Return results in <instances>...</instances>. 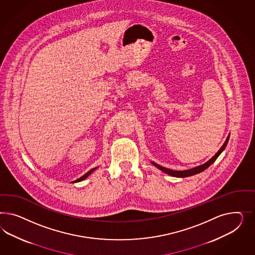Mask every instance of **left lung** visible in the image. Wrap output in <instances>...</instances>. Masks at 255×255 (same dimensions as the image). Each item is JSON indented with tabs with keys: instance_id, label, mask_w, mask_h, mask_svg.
<instances>
[{
	"instance_id": "obj_1",
	"label": "left lung",
	"mask_w": 255,
	"mask_h": 255,
	"mask_svg": "<svg viewBox=\"0 0 255 255\" xmlns=\"http://www.w3.org/2000/svg\"><path fill=\"white\" fill-rule=\"evenodd\" d=\"M228 140H229V135L227 136V138L225 140L224 145L218 150V152H217L216 154L214 155L209 161H208L206 163H204V164H202V165H199V166H196V167H194V168H192V169L184 170V171H175V170L168 169V168L162 167L161 165H159V164H157V163H155V162H151V163L154 164L155 166L158 167L159 169L162 170V172L168 174L170 176H173V177L185 178V177L193 176V175H195V174H198V173H200V172H203L204 170L207 169L209 166H210L213 162L216 161V159L219 157V155L221 154V153L224 151V148H225L227 143H228Z\"/></svg>"
}]
</instances>
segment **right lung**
Returning a JSON list of instances; mask_svg holds the SVG:
<instances>
[{"label": "right lung", "mask_w": 255, "mask_h": 255, "mask_svg": "<svg viewBox=\"0 0 255 255\" xmlns=\"http://www.w3.org/2000/svg\"><path fill=\"white\" fill-rule=\"evenodd\" d=\"M95 169H96V168H93V169L90 170L89 172H87V173H86L84 176H82L81 178H78V179H77V180H75L74 182H78V181H82V180H83V179H85V178H87V177H89V176H90V175H91V174H92L93 171H94V170Z\"/></svg>", "instance_id": "right-lung-1"}]
</instances>
